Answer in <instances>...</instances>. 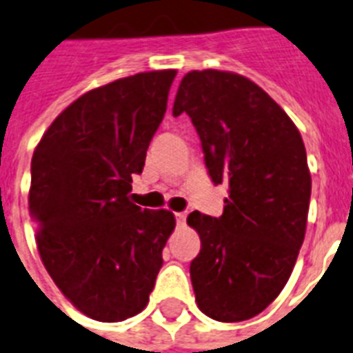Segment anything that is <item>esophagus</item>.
Here are the masks:
<instances>
[{
  "instance_id": "1",
  "label": "esophagus",
  "mask_w": 353,
  "mask_h": 353,
  "mask_svg": "<svg viewBox=\"0 0 353 353\" xmlns=\"http://www.w3.org/2000/svg\"><path fill=\"white\" fill-rule=\"evenodd\" d=\"M176 220L179 225H185V222H187V212H176Z\"/></svg>"
}]
</instances>
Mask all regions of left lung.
<instances>
[{
    "label": "left lung",
    "instance_id": "left-lung-1",
    "mask_svg": "<svg viewBox=\"0 0 353 353\" xmlns=\"http://www.w3.org/2000/svg\"><path fill=\"white\" fill-rule=\"evenodd\" d=\"M172 112L190 117L212 183L228 185L222 216L187 219L201 241L190 263L196 302L212 320H248L283 290L305 236L302 134L263 88L233 72H188Z\"/></svg>",
    "mask_w": 353,
    "mask_h": 353
}]
</instances>
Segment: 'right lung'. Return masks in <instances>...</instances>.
Wrapping results in <instances>:
<instances>
[{
    "instance_id": "add662e5",
    "label": "right lung",
    "mask_w": 353,
    "mask_h": 353,
    "mask_svg": "<svg viewBox=\"0 0 353 353\" xmlns=\"http://www.w3.org/2000/svg\"><path fill=\"white\" fill-rule=\"evenodd\" d=\"M176 70L129 75L68 105L31 161L29 212L46 270L81 313L120 322L148 305L176 228L129 201Z\"/></svg>"
}]
</instances>
